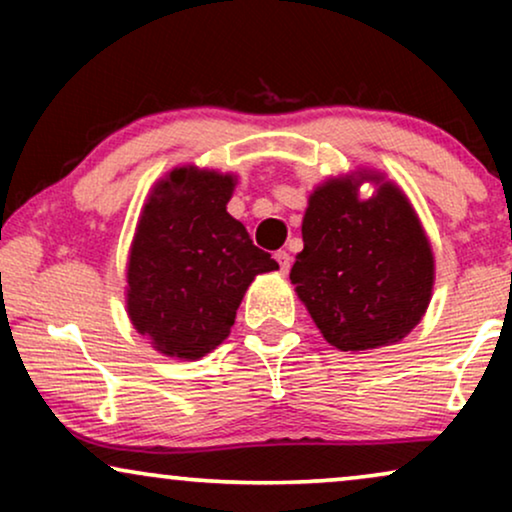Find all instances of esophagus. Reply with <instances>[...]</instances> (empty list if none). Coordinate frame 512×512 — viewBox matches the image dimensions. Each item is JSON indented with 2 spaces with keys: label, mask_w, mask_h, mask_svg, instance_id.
Instances as JSON below:
<instances>
[{
  "label": "esophagus",
  "mask_w": 512,
  "mask_h": 512,
  "mask_svg": "<svg viewBox=\"0 0 512 512\" xmlns=\"http://www.w3.org/2000/svg\"><path fill=\"white\" fill-rule=\"evenodd\" d=\"M275 258H277V263H279V270H282L284 275H286V272H289V268H291V261H293L291 254H289V251H277Z\"/></svg>",
  "instance_id": "esophagus-1"
}]
</instances>
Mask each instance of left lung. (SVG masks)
Instances as JSON below:
<instances>
[{"label": "left lung", "mask_w": 512, "mask_h": 512, "mask_svg": "<svg viewBox=\"0 0 512 512\" xmlns=\"http://www.w3.org/2000/svg\"><path fill=\"white\" fill-rule=\"evenodd\" d=\"M361 183L376 191L361 199ZM291 284L340 352L401 342L426 314L436 282L429 235L401 186L382 172L328 177L307 198Z\"/></svg>", "instance_id": "obj_1"}]
</instances>
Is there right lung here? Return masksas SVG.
Returning a JSON list of instances; mask_svg holds the SVG:
<instances>
[{"mask_svg":"<svg viewBox=\"0 0 512 512\" xmlns=\"http://www.w3.org/2000/svg\"><path fill=\"white\" fill-rule=\"evenodd\" d=\"M237 177L179 165L151 186L125 268V312L163 356L198 361L230 335L256 275L279 270L228 214Z\"/></svg>","mask_w":512,"mask_h":512,"instance_id":"right-lung-1","label":"right lung"}]
</instances>
